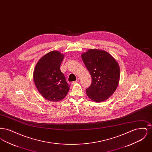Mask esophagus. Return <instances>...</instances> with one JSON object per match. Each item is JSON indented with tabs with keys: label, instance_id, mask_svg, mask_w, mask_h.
Listing matches in <instances>:
<instances>
[{
	"label": "esophagus",
	"instance_id": "1",
	"mask_svg": "<svg viewBox=\"0 0 152 152\" xmlns=\"http://www.w3.org/2000/svg\"><path fill=\"white\" fill-rule=\"evenodd\" d=\"M79 78H77L76 81H73V82H72V84L73 85V84H76V83H78V82H79Z\"/></svg>",
	"mask_w": 152,
	"mask_h": 152
}]
</instances>
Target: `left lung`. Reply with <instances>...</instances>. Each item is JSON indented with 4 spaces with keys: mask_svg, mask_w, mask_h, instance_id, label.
<instances>
[{
    "mask_svg": "<svg viewBox=\"0 0 152 152\" xmlns=\"http://www.w3.org/2000/svg\"><path fill=\"white\" fill-rule=\"evenodd\" d=\"M83 61L92 77V83L86 89L88 97L92 101H105L115 92L118 86L120 66L108 52L90 49L81 55Z\"/></svg>",
    "mask_w": 152,
    "mask_h": 152,
    "instance_id": "1",
    "label": "left lung"
}]
</instances>
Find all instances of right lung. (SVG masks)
<instances>
[{
  "label": "right lung",
  "instance_id": "right-lung-1",
  "mask_svg": "<svg viewBox=\"0 0 152 152\" xmlns=\"http://www.w3.org/2000/svg\"><path fill=\"white\" fill-rule=\"evenodd\" d=\"M64 55L57 51L45 54L36 64L34 71V81L38 91L48 101L63 100L69 90L60 66Z\"/></svg>",
  "mask_w": 152,
  "mask_h": 152
}]
</instances>
